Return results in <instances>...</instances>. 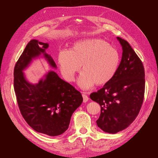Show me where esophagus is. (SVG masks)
Masks as SVG:
<instances>
[{"label": "esophagus", "mask_w": 158, "mask_h": 158, "mask_svg": "<svg viewBox=\"0 0 158 158\" xmlns=\"http://www.w3.org/2000/svg\"><path fill=\"white\" fill-rule=\"evenodd\" d=\"M82 97H83V102H84V103H86V102L88 101V99H89V98L88 97V95H86L85 94L83 93Z\"/></svg>", "instance_id": "obj_1"}]
</instances>
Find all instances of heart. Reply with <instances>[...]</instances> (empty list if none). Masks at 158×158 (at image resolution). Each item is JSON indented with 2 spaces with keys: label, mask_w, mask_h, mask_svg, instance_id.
Wrapping results in <instances>:
<instances>
[{
  "label": "heart",
  "mask_w": 158,
  "mask_h": 158,
  "mask_svg": "<svg viewBox=\"0 0 158 158\" xmlns=\"http://www.w3.org/2000/svg\"><path fill=\"white\" fill-rule=\"evenodd\" d=\"M58 62L62 74L69 82L74 81L82 64L78 85L83 89H88L95 84L104 85L112 80L120 65L121 56L108 42L88 39L76 41L70 50H61Z\"/></svg>",
  "instance_id": "1"
}]
</instances>
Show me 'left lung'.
Here are the masks:
<instances>
[{
    "label": "left lung",
    "instance_id": "obj_1",
    "mask_svg": "<svg viewBox=\"0 0 158 158\" xmlns=\"http://www.w3.org/2000/svg\"><path fill=\"white\" fill-rule=\"evenodd\" d=\"M123 49L121 61L116 74L90 99L101 107L96 121L105 132L116 134L135 120L143 103L145 73L139 57L128 43L117 37Z\"/></svg>",
    "mask_w": 158,
    "mask_h": 158
}]
</instances>
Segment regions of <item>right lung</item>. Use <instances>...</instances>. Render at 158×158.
<instances>
[{"mask_svg":"<svg viewBox=\"0 0 158 158\" xmlns=\"http://www.w3.org/2000/svg\"><path fill=\"white\" fill-rule=\"evenodd\" d=\"M47 43L32 40L26 45L14 70V87L23 117L34 131L50 136L67 130L73 113L83 102L82 94L69 83L49 70L35 84L30 83L23 73L33 60L44 58L56 69L47 53Z\"/></svg>","mask_w":158,"mask_h":158,"instance_id":"right-lung-1","label":"right lung"}]
</instances>
